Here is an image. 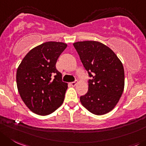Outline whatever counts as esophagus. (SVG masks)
Segmentation results:
<instances>
[{
  "label": "esophagus",
  "instance_id": "esophagus-1",
  "mask_svg": "<svg viewBox=\"0 0 146 146\" xmlns=\"http://www.w3.org/2000/svg\"><path fill=\"white\" fill-rule=\"evenodd\" d=\"M77 82H78L77 81H74V82H71V83H70V85L72 86H76V84H77Z\"/></svg>",
  "mask_w": 146,
  "mask_h": 146
}]
</instances>
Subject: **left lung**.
<instances>
[{"mask_svg": "<svg viewBox=\"0 0 146 146\" xmlns=\"http://www.w3.org/2000/svg\"><path fill=\"white\" fill-rule=\"evenodd\" d=\"M81 62L88 71V92L80 97L81 103L92 114L103 115L117 104L125 87V71L116 54L96 41L73 43Z\"/></svg>", "mask_w": 146, "mask_h": 146, "instance_id": "left-lung-1", "label": "left lung"}]
</instances>
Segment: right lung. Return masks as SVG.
Listing matches in <instances>:
<instances>
[{
  "mask_svg": "<svg viewBox=\"0 0 146 146\" xmlns=\"http://www.w3.org/2000/svg\"><path fill=\"white\" fill-rule=\"evenodd\" d=\"M66 47L63 42H44L30 50L18 67V92L35 114L48 115L63 103L68 84L62 81L55 65Z\"/></svg>",
  "mask_w": 146,
  "mask_h": 146,
  "instance_id": "add662e5",
  "label": "right lung"
}]
</instances>
